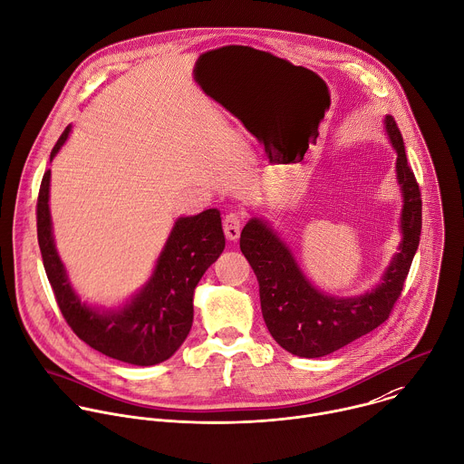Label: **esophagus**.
<instances>
[{
    "instance_id": "esophagus-1",
    "label": "esophagus",
    "mask_w": 464,
    "mask_h": 464,
    "mask_svg": "<svg viewBox=\"0 0 464 464\" xmlns=\"http://www.w3.org/2000/svg\"><path fill=\"white\" fill-rule=\"evenodd\" d=\"M243 223H245V218L241 212H230L225 216L223 219V230H225V236L227 239L230 241H236L241 234V228H243Z\"/></svg>"
}]
</instances>
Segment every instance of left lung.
I'll return each mask as SVG.
<instances>
[{"label":"left lung","instance_id":"left-lung-1","mask_svg":"<svg viewBox=\"0 0 464 464\" xmlns=\"http://www.w3.org/2000/svg\"><path fill=\"white\" fill-rule=\"evenodd\" d=\"M386 134L397 152V181L402 192V241L381 283L362 295L332 297L301 272L290 248L261 219L252 218L239 239L257 281L261 312L272 337L299 357H323L382 324L401 295L420 236V192L408 167L402 136L392 116Z\"/></svg>","mask_w":464,"mask_h":464}]
</instances>
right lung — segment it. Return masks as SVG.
<instances>
[{
  "label": "right lung",
  "instance_id": "right-lung-1",
  "mask_svg": "<svg viewBox=\"0 0 464 464\" xmlns=\"http://www.w3.org/2000/svg\"><path fill=\"white\" fill-rule=\"evenodd\" d=\"M69 132L71 127L60 136L51 161ZM49 187L51 170L45 172L38 196V243L54 297L72 332L91 348L129 364L150 366L167 361L192 328V299L199 279L225 248L219 210L179 218L149 283L123 308L100 310L82 303L69 283L53 237Z\"/></svg>",
  "mask_w": 464,
  "mask_h": 464
}]
</instances>
